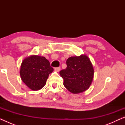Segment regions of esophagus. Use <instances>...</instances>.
I'll use <instances>...</instances> for the list:
<instances>
[{
	"mask_svg": "<svg viewBox=\"0 0 125 125\" xmlns=\"http://www.w3.org/2000/svg\"><path fill=\"white\" fill-rule=\"evenodd\" d=\"M60 67H56V68H54V71H56V72H59L60 71Z\"/></svg>",
	"mask_w": 125,
	"mask_h": 125,
	"instance_id": "obj_1",
	"label": "esophagus"
}]
</instances>
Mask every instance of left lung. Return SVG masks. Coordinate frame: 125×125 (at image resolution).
Returning <instances> with one entry per match:
<instances>
[{"label":"left lung","instance_id":"obj_1","mask_svg":"<svg viewBox=\"0 0 125 125\" xmlns=\"http://www.w3.org/2000/svg\"><path fill=\"white\" fill-rule=\"evenodd\" d=\"M66 68L60 71L65 87L73 93H79L89 88L93 80L94 69L86 55L68 58Z\"/></svg>","mask_w":125,"mask_h":125}]
</instances>
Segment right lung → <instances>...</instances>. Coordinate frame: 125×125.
<instances>
[{
	"instance_id": "1",
	"label": "right lung",
	"mask_w": 125,
	"mask_h": 125,
	"mask_svg": "<svg viewBox=\"0 0 125 125\" xmlns=\"http://www.w3.org/2000/svg\"><path fill=\"white\" fill-rule=\"evenodd\" d=\"M53 71V68L45 57L31 56L22 62L20 75L29 88L37 90L45 86L49 74Z\"/></svg>"
}]
</instances>
